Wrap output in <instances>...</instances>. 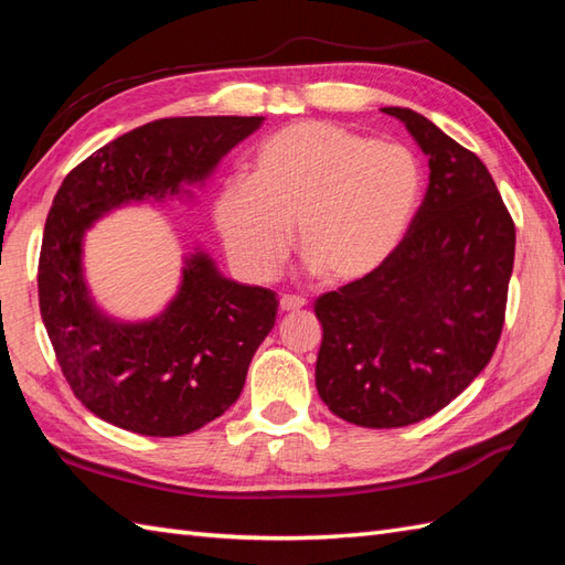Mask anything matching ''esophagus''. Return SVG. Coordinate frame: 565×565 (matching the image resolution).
Listing matches in <instances>:
<instances>
[{"mask_svg": "<svg viewBox=\"0 0 565 565\" xmlns=\"http://www.w3.org/2000/svg\"><path fill=\"white\" fill-rule=\"evenodd\" d=\"M303 306H306V298L303 296H281V301H279L281 313H291V310H298V308H303Z\"/></svg>", "mask_w": 565, "mask_h": 565, "instance_id": "34e87169", "label": "esophagus"}]
</instances>
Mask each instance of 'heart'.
Returning a JSON list of instances; mask_svg holds the SVG:
<instances>
[{
    "label": "heart",
    "mask_w": 565,
    "mask_h": 565,
    "mask_svg": "<svg viewBox=\"0 0 565 565\" xmlns=\"http://www.w3.org/2000/svg\"><path fill=\"white\" fill-rule=\"evenodd\" d=\"M425 170L413 150L342 126L276 130L252 179L223 182L213 215L227 255L249 279H271L296 245L320 279L354 284L386 264L419 209Z\"/></svg>",
    "instance_id": "heart-1"
}]
</instances>
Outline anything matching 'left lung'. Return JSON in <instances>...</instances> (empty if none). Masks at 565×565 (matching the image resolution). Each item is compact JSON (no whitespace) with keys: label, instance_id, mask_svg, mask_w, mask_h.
<instances>
[{"label":"left lung","instance_id":"8db88e82","mask_svg":"<svg viewBox=\"0 0 565 565\" xmlns=\"http://www.w3.org/2000/svg\"><path fill=\"white\" fill-rule=\"evenodd\" d=\"M429 158V186L395 255L322 294L316 386L359 427L439 413L493 356L505 322L514 223L488 167L413 109L388 106Z\"/></svg>","mask_w":565,"mask_h":565}]
</instances>
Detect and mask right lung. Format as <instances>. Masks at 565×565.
<instances>
[{"instance_id":"obj_1","label":"right lung","mask_w":565,"mask_h":565,"mask_svg":"<svg viewBox=\"0 0 565 565\" xmlns=\"http://www.w3.org/2000/svg\"><path fill=\"white\" fill-rule=\"evenodd\" d=\"M262 116L160 118L72 170L47 213L39 303L72 393L97 417L146 437L189 435L223 415L276 320V294L225 279L209 255L186 259L174 301L154 320L118 322L82 276L87 227L124 203L182 194L255 134Z\"/></svg>"}]
</instances>
